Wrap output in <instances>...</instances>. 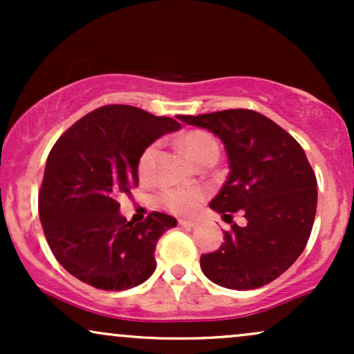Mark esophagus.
<instances>
[{"instance_id": "obj_1", "label": "esophagus", "mask_w": 354, "mask_h": 354, "mask_svg": "<svg viewBox=\"0 0 354 354\" xmlns=\"http://www.w3.org/2000/svg\"><path fill=\"white\" fill-rule=\"evenodd\" d=\"M178 225L185 226V228H193V226H196V221H189V219H180V221H178Z\"/></svg>"}]
</instances>
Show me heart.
Segmentation results:
<instances>
[{"label":"heart","instance_id":"obj_1","mask_svg":"<svg viewBox=\"0 0 354 354\" xmlns=\"http://www.w3.org/2000/svg\"><path fill=\"white\" fill-rule=\"evenodd\" d=\"M181 148L188 154L196 165L201 161L214 158L218 160L219 145L216 138L206 131H189L181 136ZM156 154V145H149L143 149L138 158V176L143 181H148L151 176L153 160ZM205 200V193L198 188H168L163 189L158 196V203L165 211L176 214V216H191L200 209L201 203Z\"/></svg>","mask_w":354,"mask_h":354}]
</instances>
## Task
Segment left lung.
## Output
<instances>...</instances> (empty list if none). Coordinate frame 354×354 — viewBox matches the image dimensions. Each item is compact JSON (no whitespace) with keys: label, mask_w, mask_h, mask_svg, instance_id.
<instances>
[{"label":"left lung","mask_w":354,"mask_h":354,"mask_svg":"<svg viewBox=\"0 0 354 354\" xmlns=\"http://www.w3.org/2000/svg\"><path fill=\"white\" fill-rule=\"evenodd\" d=\"M214 133L225 143L228 180L209 208L248 225L225 231L216 251L201 254L206 278L230 290H254L283 274L310 239L318 189L301 145L270 118L253 109H225L178 116Z\"/></svg>","instance_id":"left-lung-1"}]
</instances>
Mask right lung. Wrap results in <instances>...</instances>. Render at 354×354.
<instances>
[{"instance_id": "obj_1", "label": "right lung", "mask_w": 354, "mask_h": 354, "mask_svg": "<svg viewBox=\"0 0 354 354\" xmlns=\"http://www.w3.org/2000/svg\"><path fill=\"white\" fill-rule=\"evenodd\" d=\"M181 124L128 104H106L68 128L48 154L38 211L53 254L68 273L93 288L138 286L156 268L154 250L176 219L153 211L126 221L120 194L138 186L146 146Z\"/></svg>"}]
</instances>
